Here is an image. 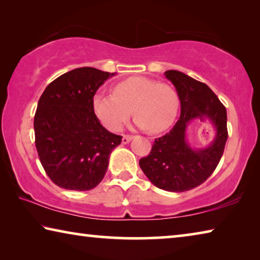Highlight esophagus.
Instances as JSON below:
<instances>
[{
	"label": "esophagus",
	"mask_w": 260,
	"mask_h": 260,
	"mask_svg": "<svg viewBox=\"0 0 260 260\" xmlns=\"http://www.w3.org/2000/svg\"><path fill=\"white\" fill-rule=\"evenodd\" d=\"M132 139H133V136H132V135H122V141H121V142L124 143V144H127Z\"/></svg>",
	"instance_id": "obj_1"
}]
</instances>
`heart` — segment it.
<instances>
[{
  "label": "heart",
  "instance_id": "1",
  "mask_svg": "<svg viewBox=\"0 0 260 260\" xmlns=\"http://www.w3.org/2000/svg\"><path fill=\"white\" fill-rule=\"evenodd\" d=\"M93 109L109 131H119L133 111L136 127L158 133L172 125L178 114L179 98L166 83L151 78L132 77L118 82L113 94L96 93Z\"/></svg>",
  "mask_w": 260,
  "mask_h": 260
}]
</instances>
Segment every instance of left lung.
<instances>
[{
  "label": "left lung",
  "mask_w": 260,
  "mask_h": 260,
  "mask_svg": "<svg viewBox=\"0 0 260 260\" xmlns=\"http://www.w3.org/2000/svg\"><path fill=\"white\" fill-rule=\"evenodd\" d=\"M165 77L177 89L181 114L169 133L155 140L150 153L139 164L156 187L181 192L203 183L218 166L228 138L227 112L205 83L175 70L166 71ZM195 119L209 120L215 127L216 138L209 147L192 149L186 142V126Z\"/></svg>",
  "instance_id": "8db88e82"
}]
</instances>
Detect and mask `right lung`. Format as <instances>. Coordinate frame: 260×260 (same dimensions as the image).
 Listing matches in <instances>:
<instances>
[{
	"instance_id": "obj_1",
	"label": "right lung",
	"mask_w": 260,
	"mask_h": 260,
	"mask_svg": "<svg viewBox=\"0 0 260 260\" xmlns=\"http://www.w3.org/2000/svg\"><path fill=\"white\" fill-rule=\"evenodd\" d=\"M116 73L79 68L61 74L43 91L34 116L35 147L50 180L69 190H90L107 173L120 135L101 125L93 98Z\"/></svg>"
}]
</instances>
